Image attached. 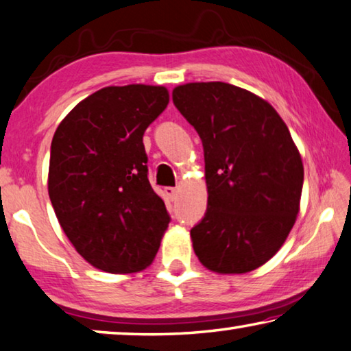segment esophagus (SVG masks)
Segmentation results:
<instances>
[{
  "label": "esophagus",
  "mask_w": 351,
  "mask_h": 351,
  "mask_svg": "<svg viewBox=\"0 0 351 351\" xmlns=\"http://www.w3.org/2000/svg\"><path fill=\"white\" fill-rule=\"evenodd\" d=\"M165 193H166V196H168V197L171 199V201H176L177 194H179V188L168 186V188H165Z\"/></svg>",
  "instance_id": "34e87169"
}]
</instances>
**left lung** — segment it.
Masks as SVG:
<instances>
[{"mask_svg":"<svg viewBox=\"0 0 351 351\" xmlns=\"http://www.w3.org/2000/svg\"><path fill=\"white\" fill-rule=\"evenodd\" d=\"M172 101L204 147L208 201L191 229L194 252L217 273H247L269 261L300 210L304 169L274 108L234 84L188 83Z\"/></svg>","mask_w":351,"mask_h":351,"instance_id":"left-lung-1","label":"left lung"}]
</instances>
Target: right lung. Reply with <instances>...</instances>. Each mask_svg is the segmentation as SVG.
Returning a JSON list of instances; mask_svg holds the SVG:
<instances>
[{"label":"right lung","mask_w":351,"mask_h":351,"mask_svg":"<svg viewBox=\"0 0 351 351\" xmlns=\"http://www.w3.org/2000/svg\"><path fill=\"white\" fill-rule=\"evenodd\" d=\"M169 104L163 86H110L73 108L51 141L48 194L80 254L108 273L150 265L171 217L149 182L145 128Z\"/></svg>","instance_id":"right-lung-1"}]
</instances>
